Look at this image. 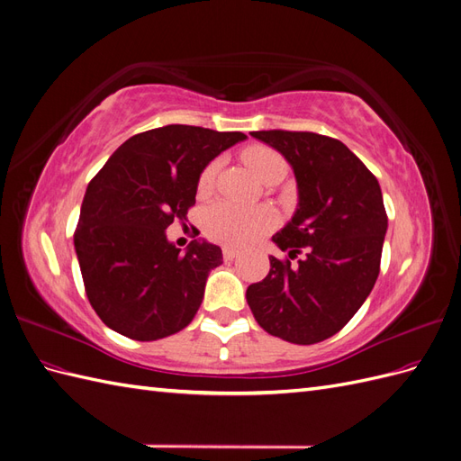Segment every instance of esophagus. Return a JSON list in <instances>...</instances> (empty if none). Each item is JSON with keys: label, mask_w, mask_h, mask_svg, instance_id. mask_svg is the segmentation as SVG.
<instances>
[{"label": "esophagus", "mask_w": 461, "mask_h": 461, "mask_svg": "<svg viewBox=\"0 0 461 461\" xmlns=\"http://www.w3.org/2000/svg\"><path fill=\"white\" fill-rule=\"evenodd\" d=\"M236 256H239V249L229 248V246L222 248V258H225V261H232Z\"/></svg>", "instance_id": "34e87169"}]
</instances>
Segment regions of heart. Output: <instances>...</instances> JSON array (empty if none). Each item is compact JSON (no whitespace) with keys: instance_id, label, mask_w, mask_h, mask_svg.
<instances>
[{"instance_id":"heart-1","label":"heart","mask_w":461,"mask_h":461,"mask_svg":"<svg viewBox=\"0 0 461 461\" xmlns=\"http://www.w3.org/2000/svg\"><path fill=\"white\" fill-rule=\"evenodd\" d=\"M244 163L254 175L265 183L275 173H286V161L276 149L269 146H249L242 153ZM221 161L213 159L205 165L198 176V194L205 196L212 192ZM275 213L267 207H244L230 202H217L205 209L203 229L209 239L227 246H248L267 232L275 225Z\"/></svg>"}]
</instances>
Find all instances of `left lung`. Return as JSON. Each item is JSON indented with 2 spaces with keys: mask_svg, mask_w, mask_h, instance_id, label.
I'll use <instances>...</instances> for the list:
<instances>
[{
  "mask_svg": "<svg viewBox=\"0 0 461 461\" xmlns=\"http://www.w3.org/2000/svg\"><path fill=\"white\" fill-rule=\"evenodd\" d=\"M292 165L298 209L273 242L271 269L246 300L261 329L292 344L337 334L366 302L381 271L388 227L379 180L340 140L315 132L259 131ZM304 258L296 266L291 259Z\"/></svg>",
  "mask_w": 461,
  "mask_h": 461,
  "instance_id": "1",
  "label": "left lung"
}]
</instances>
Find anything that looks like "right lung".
I'll return each instance as SVG.
<instances>
[{
    "instance_id": "1",
    "label": "right lung",
    "mask_w": 461,
    "mask_h": 461,
    "mask_svg": "<svg viewBox=\"0 0 461 461\" xmlns=\"http://www.w3.org/2000/svg\"><path fill=\"white\" fill-rule=\"evenodd\" d=\"M244 138L167 124L129 138L90 180L75 249L90 305L109 329L149 342L196 315L221 248L194 240L183 254L165 229L196 203L205 165Z\"/></svg>"
}]
</instances>
